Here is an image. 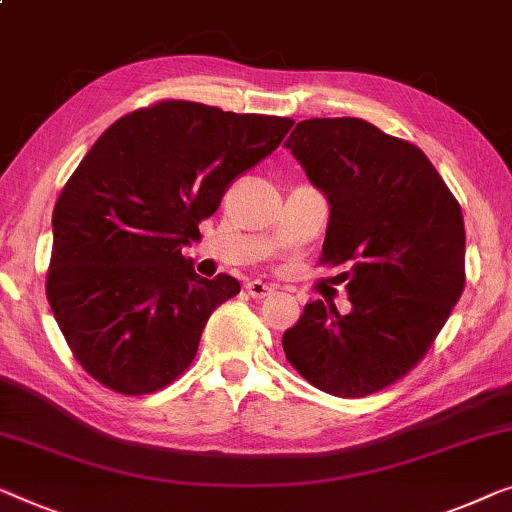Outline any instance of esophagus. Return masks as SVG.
Masks as SVG:
<instances>
[{"label": "esophagus", "mask_w": 512, "mask_h": 512, "mask_svg": "<svg viewBox=\"0 0 512 512\" xmlns=\"http://www.w3.org/2000/svg\"><path fill=\"white\" fill-rule=\"evenodd\" d=\"M247 293L254 300H263V298H268V295L274 293V288L270 284H265V281H261V279H251L247 284Z\"/></svg>", "instance_id": "1"}]
</instances>
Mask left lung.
Listing matches in <instances>:
<instances>
[{"label": "left lung", "instance_id": "obj_1", "mask_svg": "<svg viewBox=\"0 0 512 512\" xmlns=\"http://www.w3.org/2000/svg\"><path fill=\"white\" fill-rule=\"evenodd\" d=\"M284 145L328 196L321 263L348 265L351 302H309L286 360L328 395H372L425 358L464 291L462 207L420 147L358 117L298 122Z\"/></svg>", "mask_w": 512, "mask_h": 512}]
</instances>
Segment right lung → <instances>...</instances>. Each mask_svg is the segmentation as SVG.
Instances as JSON below:
<instances>
[{
    "label": "right lung",
    "instance_id": "1",
    "mask_svg": "<svg viewBox=\"0 0 512 512\" xmlns=\"http://www.w3.org/2000/svg\"><path fill=\"white\" fill-rule=\"evenodd\" d=\"M291 127L288 117L159 101L101 133L55 203L46 281L59 330L92 379L150 395L194 362L207 318L240 281L198 277L182 247Z\"/></svg>",
    "mask_w": 512,
    "mask_h": 512
}]
</instances>
